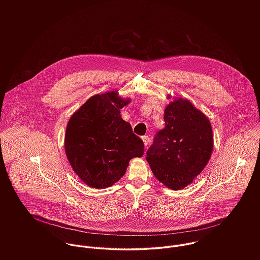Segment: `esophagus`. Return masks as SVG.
I'll return each mask as SVG.
<instances>
[{
  "instance_id": "esophagus-1",
  "label": "esophagus",
  "mask_w": 260,
  "mask_h": 260,
  "mask_svg": "<svg viewBox=\"0 0 260 260\" xmlns=\"http://www.w3.org/2000/svg\"><path fill=\"white\" fill-rule=\"evenodd\" d=\"M142 140H143L145 146H147L149 144V142H150V138H149L148 136H143V137H142Z\"/></svg>"
}]
</instances>
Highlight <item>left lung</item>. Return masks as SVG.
Here are the masks:
<instances>
[{"instance_id":"8db88e82","label":"left lung","mask_w":260,"mask_h":260,"mask_svg":"<svg viewBox=\"0 0 260 260\" xmlns=\"http://www.w3.org/2000/svg\"><path fill=\"white\" fill-rule=\"evenodd\" d=\"M164 121L165 127L156 133L146 159L161 183L173 190L183 189L210 159L212 128L208 118L183 99L166 107Z\"/></svg>"}]
</instances>
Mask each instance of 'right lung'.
<instances>
[{
	"label": "right lung",
	"mask_w": 260,
	"mask_h": 260,
	"mask_svg": "<svg viewBox=\"0 0 260 260\" xmlns=\"http://www.w3.org/2000/svg\"><path fill=\"white\" fill-rule=\"evenodd\" d=\"M129 103L117 92L91 97L70 118L65 151L75 173L86 184L102 189L117 182L133 157L144 154V143L121 118Z\"/></svg>",
	"instance_id": "obj_1"
}]
</instances>
